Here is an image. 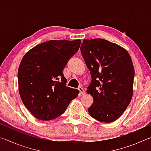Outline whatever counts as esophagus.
<instances>
[{"instance_id": "esophagus-1", "label": "esophagus", "mask_w": 151, "mask_h": 151, "mask_svg": "<svg viewBox=\"0 0 151 151\" xmlns=\"http://www.w3.org/2000/svg\"><path fill=\"white\" fill-rule=\"evenodd\" d=\"M78 89V91H79V93H80V94H82V95H83V94H85V91L84 90V89L82 88V87H79Z\"/></svg>"}]
</instances>
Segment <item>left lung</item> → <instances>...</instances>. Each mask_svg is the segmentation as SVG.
<instances>
[{"mask_svg": "<svg viewBox=\"0 0 151 151\" xmlns=\"http://www.w3.org/2000/svg\"><path fill=\"white\" fill-rule=\"evenodd\" d=\"M81 52L92 78L86 90L93 97L89 114L100 122L116 121L132 97L134 70L129 52L103 39L83 40Z\"/></svg>", "mask_w": 151, "mask_h": 151, "instance_id": "8db88e82", "label": "left lung"}]
</instances>
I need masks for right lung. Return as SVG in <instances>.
Segmentation results:
<instances>
[{
	"instance_id": "1",
	"label": "right lung",
	"mask_w": 151,
	"mask_h": 151,
	"mask_svg": "<svg viewBox=\"0 0 151 151\" xmlns=\"http://www.w3.org/2000/svg\"><path fill=\"white\" fill-rule=\"evenodd\" d=\"M81 40H49L24 56L18 71L19 94L36 118L50 121L65 112L78 90L66 86L63 71L77 52Z\"/></svg>"
}]
</instances>
